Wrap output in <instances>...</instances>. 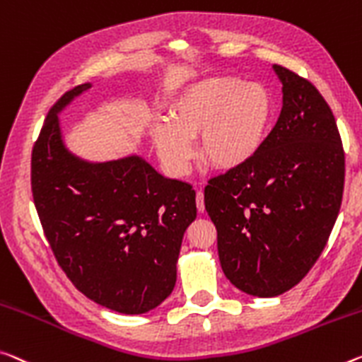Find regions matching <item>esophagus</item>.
<instances>
[{
    "instance_id": "esophagus-1",
    "label": "esophagus",
    "mask_w": 362,
    "mask_h": 362,
    "mask_svg": "<svg viewBox=\"0 0 362 362\" xmlns=\"http://www.w3.org/2000/svg\"><path fill=\"white\" fill-rule=\"evenodd\" d=\"M197 208L199 212H204V193L202 190L197 192Z\"/></svg>"
}]
</instances>
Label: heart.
I'll use <instances>...</instances> for the list:
<instances>
[{"label": "heart", "mask_w": 362, "mask_h": 362, "mask_svg": "<svg viewBox=\"0 0 362 362\" xmlns=\"http://www.w3.org/2000/svg\"><path fill=\"white\" fill-rule=\"evenodd\" d=\"M275 114L264 85L235 76L197 80L170 105V122L154 129V145L172 174H185L199 136L202 163L216 170H235L262 150Z\"/></svg>", "instance_id": "b5f03b06"}]
</instances>
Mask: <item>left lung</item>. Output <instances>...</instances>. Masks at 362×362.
Returning a JSON list of instances; mask_svg holds the SVG:
<instances>
[{
  "instance_id": "left-lung-1",
  "label": "left lung",
  "mask_w": 362,
  "mask_h": 362,
  "mask_svg": "<svg viewBox=\"0 0 362 362\" xmlns=\"http://www.w3.org/2000/svg\"><path fill=\"white\" fill-rule=\"evenodd\" d=\"M274 71L284 106L262 150L204 188L223 274L259 298L285 293L311 271L345 185V151L330 106L309 80L277 64Z\"/></svg>"
}]
</instances>
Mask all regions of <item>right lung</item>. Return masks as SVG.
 Segmentation results:
<instances>
[{"instance_id":"1","label":"right lung","mask_w":362,"mask_h":362,"mask_svg":"<svg viewBox=\"0 0 362 362\" xmlns=\"http://www.w3.org/2000/svg\"><path fill=\"white\" fill-rule=\"evenodd\" d=\"M88 88L69 90L49 109L32 151L33 203L76 288L112 311L143 314L174 290L194 190L140 156L88 163L69 151L57 114Z\"/></svg>"}]
</instances>
